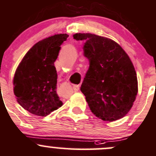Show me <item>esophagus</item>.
Listing matches in <instances>:
<instances>
[{
    "label": "esophagus",
    "mask_w": 156,
    "mask_h": 156,
    "mask_svg": "<svg viewBox=\"0 0 156 156\" xmlns=\"http://www.w3.org/2000/svg\"><path fill=\"white\" fill-rule=\"evenodd\" d=\"M73 89L74 90L75 92H77L79 90H80V86H79V85H74V86H73Z\"/></svg>",
    "instance_id": "esophagus-1"
}]
</instances>
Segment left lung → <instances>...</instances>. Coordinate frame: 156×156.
Instances as JSON below:
<instances>
[{"instance_id": "left-lung-1", "label": "left lung", "mask_w": 156, "mask_h": 156, "mask_svg": "<svg viewBox=\"0 0 156 156\" xmlns=\"http://www.w3.org/2000/svg\"><path fill=\"white\" fill-rule=\"evenodd\" d=\"M73 37L86 41L83 49L90 66L80 90L90 110L104 121L122 119L130 111L138 92L137 73L129 56L110 38L90 33Z\"/></svg>"}]
</instances>
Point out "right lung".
Listing matches in <instances>:
<instances>
[{
  "mask_svg": "<svg viewBox=\"0 0 156 156\" xmlns=\"http://www.w3.org/2000/svg\"><path fill=\"white\" fill-rule=\"evenodd\" d=\"M67 34H58L35 43L22 58L12 84L17 102L38 116H46L63 105L56 92L57 72L54 62Z\"/></svg>",
  "mask_w": 156,
  "mask_h": 156,
  "instance_id": "obj_1",
  "label": "right lung"
}]
</instances>
